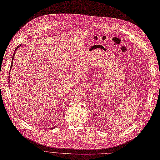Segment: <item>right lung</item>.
<instances>
[{
	"label": "right lung",
	"mask_w": 160,
	"mask_h": 160,
	"mask_svg": "<svg viewBox=\"0 0 160 160\" xmlns=\"http://www.w3.org/2000/svg\"><path fill=\"white\" fill-rule=\"evenodd\" d=\"M21 45V44H20ZM20 45H18L17 47V48H16V50L14 51V53H13V57H12V65H11V68H12V64H13V58H14V55H15V52H16V50H17V49H18V48H19V46H20ZM55 127H53V128H51L50 129H52V128H55Z\"/></svg>",
	"instance_id": "1"
}]
</instances>
